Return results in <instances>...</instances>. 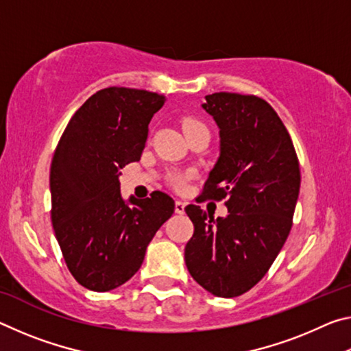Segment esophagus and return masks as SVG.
Here are the masks:
<instances>
[{
	"label": "esophagus",
	"mask_w": 351,
	"mask_h": 351,
	"mask_svg": "<svg viewBox=\"0 0 351 351\" xmlns=\"http://www.w3.org/2000/svg\"><path fill=\"white\" fill-rule=\"evenodd\" d=\"M184 209H186V203H184V201H180V199H178L176 203H175V212H176V213H180V215H182V213H184Z\"/></svg>",
	"instance_id": "obj_1"
}]
</instances>
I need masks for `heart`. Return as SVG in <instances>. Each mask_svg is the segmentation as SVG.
<instances>
[{
	"label": "heart",
	"instance_id": "1",
	"mask_svg": "<svg viewBox=\"0 0 351 351\" xmlns=\"http://www.w3.org/2000/svg\"><path fill=\"white\" fill-rule=\"evenodd\" d=\"M195 123H201V122H198L197 119H192V117H187L186 121H184V128H187V127H190V125H195ZM190 178V175H175L173 178H171V182H173V186L176 187V189H184V186H186V182H187V180Z\"/></svg>",
	"mask_w": 351,
	"mask_h": 351
}]
</instances>
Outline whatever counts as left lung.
<instances>
[{
    "instance_id": "obj_1",
    "label": "left lung",
    "mask_w": 351,
    "mask_h": 351,
    "mask_svg": "<svg viewBox=\"0 0 351 351\" xmlns=\"http://www.w3.org/2000/svg\"><path fill=\"white\" fill-rule=\"evenodd\" d=\"M203 108L219 127L221 153L201 197L224 199L229 213L213 219L189 204L195 230L184 258L204 289L237 297L265 277L288 239L300 189L299 159L282 119L261 97L215 93L206 96Z\"/></svg>"
}]
</instances>
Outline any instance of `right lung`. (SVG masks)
Returning <instances> with one entry per match:
<instances>
[{"instance_id": "1", "label": "right lung", "mask_w": 351, "mask_h": 351, "mask_svg": "<svg viewBox=\"0 0 351 351\" xmlns=\"http://www.w3.org/2000/svg\"><path fill=\"white\" fill-rule=\"evenodd\" d=\"M164 96L110 86L71 117L51 164V219L71 274L86 289L105 293L130 280L148 243L175 212L167 193L121 197L119 175L139 161L148 123Z\"/></svg>"}]
</instances>
